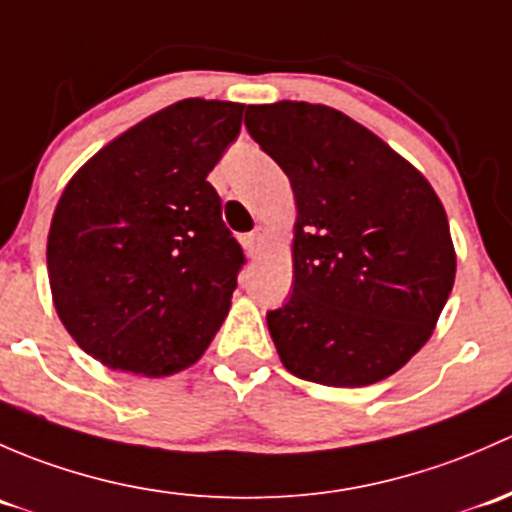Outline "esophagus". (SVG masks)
<instances>
[{"label": "esophagus", "instance_id": "obj_1", "mask_svg": "<svg viewBox=\"0 0 512 512\" xmlns=\"http://www.w3.org/2000/svg\"><path fill=\"white\" fill-rule=\"evenodd\" d=\"M263 244H266V231H263L261 226L251 231V234L244 236V246H246V251H249L251 258H256L258 254H261Z\"/></svg>", "mask_w": 512, "mask_h": 512}]
</instances>
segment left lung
Masks as SVG:
<instances>
[{
	"mask_svg": "<svg viewBox=\"0 0 512 512\" xmlns=\"http://www.w3.org/2000/svg\"><path fill=\"white\" fill-rule=\"evenodd\" d=\"M246 130L298 204L293 293L268 310L283 367L328 387H365L407 365L453 288L439 197L387 142L328 105H249Z\"/></svg>",
	"mask_w": 512,
	"mask_h": 512,
	"instance_id": "8db88e82",
	"label": "left lung"
}]
</instances>
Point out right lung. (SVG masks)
<instances>
[{"label":"right lung","instance_id":"1","mask_svg":"<svg viewBox=\"0 0 512 512\" xmlns=\"http://www.w3.org/2000/svg\"><path fill=\"white\" fill-rule=\"evenodd\" d=\"M241 103L189 98L98 152L63 189L49 231L51 293L73 340L113 370L172 374L199 360L246 256L207 175Z\"/></svg>","mask_w":512,"mask_h":512}]
</instances>
